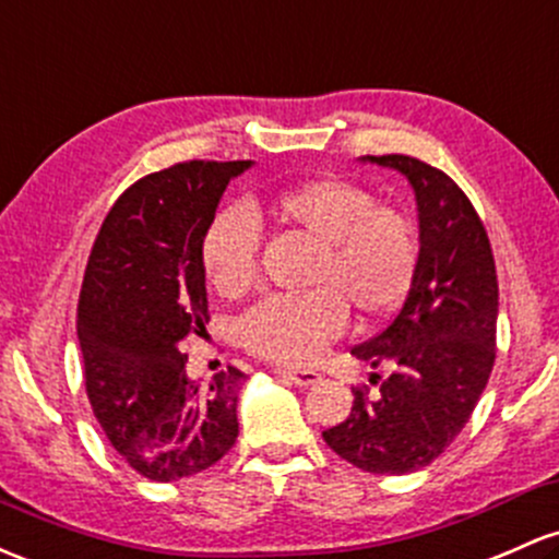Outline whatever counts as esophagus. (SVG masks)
Listing matches in <instances>:
<instances>
[{
    "instance_id": "esophagus-1",
    "label": "esophagus",
    "mask_w": 559,
    "mask_h": 559,
    "mask_svg": "<svg viewBox=\"0 0 559 559\" xmlns=\"http://www.w3.org/2000/svg\"><path fill=\"white\" fill-rule=\"evenodd\" d=\"M278 377H284L286 382L297 384V388H310V384L321 382V373L312 369H275Z\"/></svg>"
}]
</instances>
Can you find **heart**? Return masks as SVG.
Masks as SVG:
<instances>
[{
	"mask_svg": "<svg viewBox=\"0 0 559 559\" xmlns=\"http://www.w3.org/2000/svg\"><path fill=\"white\" fill-rule=\"evenodd\" d=\"M267 214L318 243L310 292L265 297L236 323L238 345L273 364L316 360L347 326L349 308L373 321L408 297L419 267V230L406 212L377 204L369 188L326 175L267 199ZM201 267L219 297L236 299L260 275V228L247 206H225L201 236Z\"/></svg>",
	"mask_w": 559,
	"mask_h": 559,
	"instance_id": "heart-1",
	"label": "heart"
}]
</instances>
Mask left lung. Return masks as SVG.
I'll use <instances>...</instances> for the list:
<instances>
[{
    "mask_svg": "<svg viewBox=\"0 0 559 559\" xmlns=\"http://www.w3.org/2000/svg\"><path fill=\"white\" fill-rule=\"evenodd\" d=\"M408 177L419 206V267L390 326L355 358L392 373L355 388L342 425L323 432L334 453L373 475L427 467L456 440L486 390L496 360L499 281L486 225L445 171L414 156H369Z\"/></svg>",
    "mask_w": 559,
    "mask_h": 559,
    "instance_id": "8db88e82",
    "label": "left lung"
}]
</instances>
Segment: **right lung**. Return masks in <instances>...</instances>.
Masks as SVG:
<instances>
[{"label": "right lung", "mask_w": 559, "mask_h": 559, "mask_svg": "<svg viewBox=\"0 0 559 559\" xmlns=\"http://www.w3.org/2000/svg\"><path fill=\"white\" fill-rule=\"evenodd\" d=\"M251 162H182L116 199L92 243L76 334L95 419L119 456L153 483L210 469L238 438L228 366L190 382L180 340L210 323L201 236L225 188Z\"/></svg>", "instance_id": "obj_1"}]
</instances>
